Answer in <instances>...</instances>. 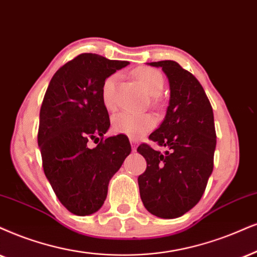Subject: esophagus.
Listing matches in <instances>:
<instances>
[{
  "instance_id": "obj_1",
  "label": "esophagus",
  "mask_w": 257,
  "mask_h": 257,
  "mask_svg": "<svg viewBox=\"0 0 257 257\" xmlns=\"http://www.w3.org/2000/svg\"><path fill=\"white\" fill-rule=\"evenodd\" d=\"M131 144H132V149L133 152H136V148H138V141L135 139L131 138Z\"/></svg>"
}]
</instances>
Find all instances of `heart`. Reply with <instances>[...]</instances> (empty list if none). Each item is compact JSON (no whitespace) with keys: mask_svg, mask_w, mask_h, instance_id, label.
Segmentation results:
<instances>
[{"mask_svg":"<svg viewBox=\"0 0 257 257\" xmlns=\"http://www.w3.org/2000/svg\"><path fill=\"white\" fill-rule=\"evenodd\" d=\"M134 76L142 87L149 95L155 97L164 90L165 78L160 71L152 67H140L134 71ZM118 76L116 73L106 77L102 84L100 96H102L103 105L108 110L115 108V89ZM155 117L151 113L123 111L112 117L111 126L116 134L131 136L133 139H139L155 126Z\"/></svg>","mask_w":257,"mask_h":257,"instance_id":"1","label":"heart"}]
</instances>
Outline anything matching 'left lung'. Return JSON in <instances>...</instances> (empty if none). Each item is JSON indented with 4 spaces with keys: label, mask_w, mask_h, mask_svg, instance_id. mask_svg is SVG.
<instances>
[{
    "label": "left lung",
    "mask_w": 257,
    "mask_h": 257,
    "mask_svg": "<svg viewBox=\"0 0 257 257\" xmlns=\"http://www.w3.org/2000/svg\"><path fill=\"white\" fill-rule=\"evenodd\" d=\"M161 67L170 82V105L164 122L149 135L165 153L142 144L147 161L139 177L140 196L152 215L171 219L197 205L213 170L216 131L212 106L198 79L177 61L149 63Z\"/></svg>",
    "instance_id": "8db88e82"
}]
</instances>
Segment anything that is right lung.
<instances>
[{
	"mask_svg": "<svg viewBox=\"0 0 257 257\" xmlns=\"http://www.w3.org/2000/svg\"><path fill=\"white\" fill-rule=\"evenodd\" d=\"M128 64L79 54L54 73L45 93L38 132L42 167L73 215L89 216L102 207L110 179L132 152L125 135L104 138L110 119L100 96L105 78ZM90 139L97 140L96 148L89 147Z\"/></svg>",
	"mask_w": 257,
	"mask_h": 257,
	"instance_id": "right-lung-1",
	"label": "right lung"
}]
</instances>
